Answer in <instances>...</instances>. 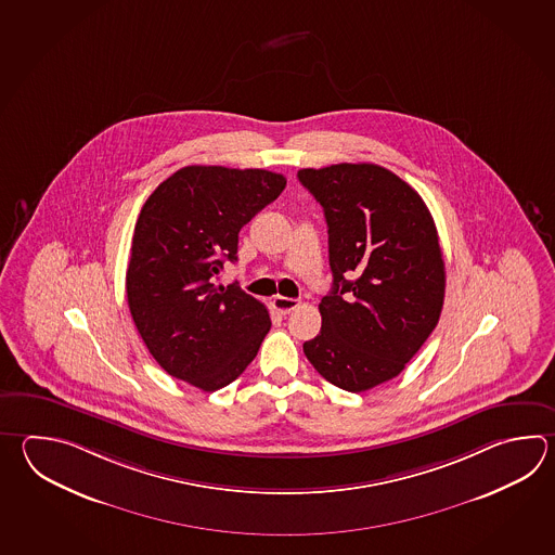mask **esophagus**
<instances>
[{"instance_id": "esophagus-1", "label": "esophagus", "mask_w": 555, "mask_h": 555, "mask_svg": "<svg viewBox=\"0 0 555 555\" xmlns=\"http://www.w3.org/2000/svg\"><path fill=\"white\" fill-rule=\"evenodd\" d=\"M272 306L281 312V314H288V312H293L296 310L300 302L296 300V298H284V296H276L274 300H272Z\"/></svg>"}]
</instances>
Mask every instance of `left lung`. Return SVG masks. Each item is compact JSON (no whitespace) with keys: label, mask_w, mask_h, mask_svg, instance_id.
Instances as JSON below:
<instances>
[{"label":"left lung","mask_w":555,"mask_h":555,"mask_svg":"<svg viewBox=\"0 0 555 555\" xmlns=\"http://www.w3.org/2000/svg\"><path fill=\"white\" fill-rule=\"evenodd\" d=\"M298 180L328 223L332 291L308 362L351 393L393 379L429 338L444 300V260L425 202L375 164L306 168Z\"/></svg>","instance_id":"8db88e82"}]
</instances>
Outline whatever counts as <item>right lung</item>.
I'll use <instances>...</instances> for the list:
<instances>
[{"label": "right lung", "instance_id": "1", "mask_svg": "<svg viewBox=\"0 0 555 555\" xmlns=\"http://www.w3.org/2000/svg\"><path fill=\"white\" fill-rule=\"evenodd\" d=\"M267 170L185 166L138 216L126 271L130 314L168 374L216 391L245 372L271 330L267 306L237 284L216 286L237 260L238 231L283 193Z\"/></svg>", "mask_w": 555, "mask_h": 555}]
</instances>
